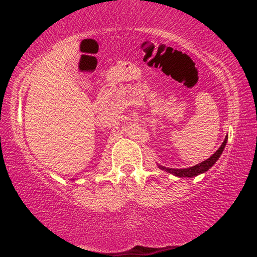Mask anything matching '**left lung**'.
I'll use <instances>...</instances> for the list:
<instances>
[{"instance_id": "1", "label": "left lung", "mask_w": 257, "mask_h": 257, "mask_svg": "<svg viewBox=\"0 0 257 257\" xmlns=\"http://www.w3.org/2000/svg\"><path fill=\"white\" fill-rule=\"evenodd\" d=\"M227 142H228V136H225L222 145L220 146V149L217 150L214 154L210 156L207 160L203 161V162L194 165V167H190L187 169H171V168H165V167H162V165H159V168L161 170H165L167 172L172 173L173 176H177V177H187V178L196 177L198 175H201V173L206 172L208 169H211L213 165H214L216 161L219 160L221 154H222L224 147L227 145Z\"/></svg>"}]
</instances>
